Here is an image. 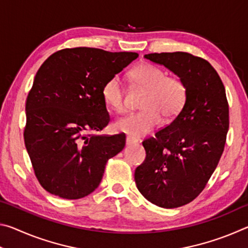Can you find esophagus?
Wrapping results in <instances>:
<instances>
[{"instance_id":"esophagus-1","label":"esophagus","mask_w":248,"mask_h":248,"mask_svg":"<svg viewBox=\"0 0 248 248\" xmlns=\"http://www.w3.org/2000/svg\"><path fill=\"white\" fill-rule=\"evenodd\" d=\"M137 142H138V141H137L136 139H133V138H131V137H127V138H125V144H127L128 146H129V145L136 144Z\"/></svg>"}]
</instances>
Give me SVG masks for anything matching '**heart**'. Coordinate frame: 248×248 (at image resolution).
I'll return each instance as SVG.
<instances>
[{"label":"heart","instance_id":"heart-1","mask_svg":"<svg viewBox=\"0 0 248 248\" xmlns=\"http://www.w3.org/2000/svg\"><path fill=\"white\" fill-rule=\"evenodd\" d=\"M130 75L138 86L145 90L141 102L143 109L117 120L115 128L118 131L132 138H140L157 128L163 116L170 120L180 114L187 100V87L182 79L166 77L164 70L150 63L136 66ZM102 97L105 105L111 110H124V91L117 75L105 82Z\"/></svg>","mask_w":248,"mask_h":248}]
</instances>
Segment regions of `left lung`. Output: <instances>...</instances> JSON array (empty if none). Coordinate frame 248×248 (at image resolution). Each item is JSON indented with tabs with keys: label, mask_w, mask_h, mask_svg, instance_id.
<instances>
[{
	"label": "left lung",
	"mask_w": 248,
	"mask_h": 248,
	"mask_svg": "<svg viewBox=\"0 0 248 248\" xmlns=\"http://www.w3.org/2000/svg\"><path fill=\"white\" fill-rule=\"evenodd\" d=\"M187 87L180 114L143 141L144 162L134 171L141 195L161 208L189 203L207 185L223 153L229 130V105L219 74L202 58L187 52L149 53Z\"/></svg>",
	"instance_id": "left-lung-1"
}]
</instances>
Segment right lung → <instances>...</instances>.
Here are the masks:
<instances>
[{
  "mask_svg": "<svg viewBox=\"0 0 248 248\" xmlns=\"http://www.w3.org/2000/svg\"><path fill=\"white\" fill-rule=\"evenodd\" d=\"M138 58L136 52L63 49L40 66L26 100L24 139L36 177L50 194L79 199L102 182L124 134L97 136L109 123L105 82Z\"/></svg>",
  "mask_w": 248,
  "mask_h": 248,
  "instance_id": "right-lung-1",
  "label": "right lung"
}]
</instances>
